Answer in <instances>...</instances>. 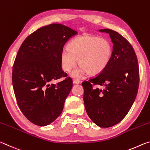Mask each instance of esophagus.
<instances>
[{"mask_svg":"<svg viewBox=\"0 0 150 150\" xmlns=\"http://www.w3.org/2000/svg\"><path fill=\"white\" fill-rule=\"evenodd\" d=\"M73 83L74 84H79L80 82V80L78 79H73Z\"/></svg>","mask_w":150,"mask_h":150,"instance_id":"obj_1","label":"esophagus"}]
</instances>
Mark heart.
<instances>
[{
	"label": "heart",
	"instance_id": "b5f03b06",
	"mask_svg": "<svg viewBox=\"0 0 150 150\" xmlns=\"http://www.w3.org/2000/svg\"><path fill=\"white\" fill-rule=\"evenodd\" d=\"M67 48L60 54L61 67L65 72H70L78 60L81 68L72 73L74 78L84 72L90 76L102 72L110 63L113 51L112 44L107 38L90 35L74 38Z\"/></svg>",
	"mask_w": 150,
	"mask_h": 150
}]
</instances>
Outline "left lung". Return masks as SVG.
Instances as JSON below:
<instances>
[{
	"label": "left lung",
	"mask_w": 150,
	"mask_h": 150,
	"mask_svg": "<svg viewBox=\"0 0 150 150\" xmlns=\"http://www.w3.org/2000/svg\"><path fill=\"white\" fill-rule=\"evenodd\" d=\"M110 34L112 56L106 68L96 76L82 82L86 111L100 127L118 124L133 105L138 90V62L132 46L117 32L100 29ZM98 85L101 88H93Z\"/></svg>",
	"instance_id": "1"
}]
</instances>
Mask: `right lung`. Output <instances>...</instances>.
I'll list each match as a JSON object with an SVG mask.
<instances>
[{
	"label": "right lung",
	"mask_w": 150,
	"mask_h": 150,
	"mask_svg": "<svg viewBox=\"0 0 150 150\" xmlns=\"http://www.w3.org/2000/svg\"><path fill=\"white\" fill-rule=\"evenodd\" d=\"M77 33L63 24H49L29 35L17 53L12 74L14 94L24 116L37 126L49 125L62 112L72 80L68 77L56 84L51 82L67 76L60 54Z\"/></svg>",
	"instance_id": "1"
}]
</instances>
